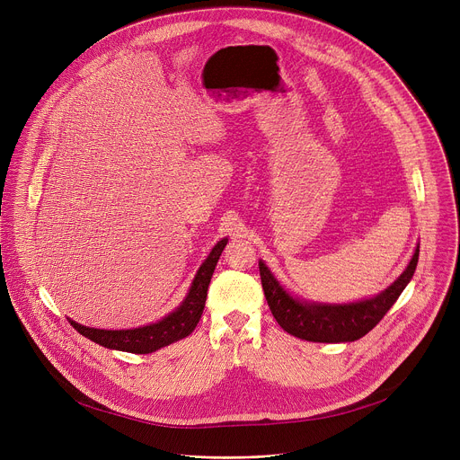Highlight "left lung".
Wrapping results in <instances>:
<instances>
[{"instance_id": "8db88e82", "label": "left lung", "mask_w": 460, "mask_h": 460, "mask_svg": "<svg viewBox=\"0 0 460 460\" xmlns=\"http://www.w3.org/2000/svg\"><path fill=\"white\" fill-rule=\"evenodd\" d=\"M417 261L419 247L406 271L385 291H382L375 298L348 305H320L295 300L280 288L264 261H258V268L266 300L282 330L304 341L332 344L353 342L369 333L410 284L417 268Z\"/></svg>"}]
</instances>
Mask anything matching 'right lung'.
Masks as SVG:
<instances>
[{"instance_id": "obj_1", "label": "right lung", "mask_w": 460, "mask_h": 460, "mask_svg": "<svg viewBox=\"0 0 460 460\" xmlns=\"http://www.w3.org/2000/svg\"><path fill=\"white\" fill-rule=\"evenodd\" d=\"M226 243L227 240L224 238L213 247L211 254L208 256L199 273H196L187 298L181 302V305L176 311L167 314L164 320L146 327H138V330H121V332L94 330V327H85L69 320L71 325L80 335H84L85 339L103 348L137 353V355H147L180 339H185L194 332L196 323H199L202 318L206 298H208V288Z\"/></svg>"}]
</instances>
